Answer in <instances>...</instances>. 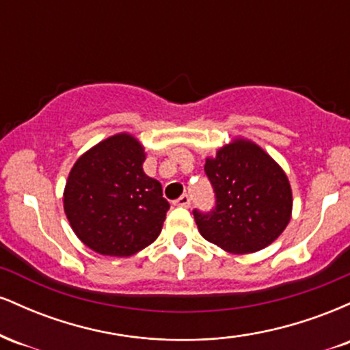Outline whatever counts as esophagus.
<instances>
[{
    "label": "esophagus",
    "mask_w": 350,
    "mask_h": 350,
    "mask_svg": "<svg viewBox=\"0 0 350 350\" xmlns=\"http://www.w3.org/2000/svg\"><path fill=\"white\" fill-rule=\"evenodd\" d=\"M174 204L179 207H189L191 206V198L187 194H183L178 200H174Z\"/></svg>",
    "instance_id": "obj_1"
}]
</instances>
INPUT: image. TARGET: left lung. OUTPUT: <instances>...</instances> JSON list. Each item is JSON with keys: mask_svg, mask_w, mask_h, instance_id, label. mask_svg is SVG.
<instances>
[{"mask_svg": "<svg viewBox=\"0 0 350 350\" xmlns=\"http://www.w3.org/2000/svg\"><path fill=\"white\" fill-rule=\"evenodd\" d=\"M207 179L215 204L208 212L194 208L200 235L230 253H253L280 237L291 217V187L286 174L262 148L245 139L207 159Z\"/></svg>", "mask_w": 350, "mask_h": 350, "instance_id": "8db88e82", "label": "left lung"}]
</instances>
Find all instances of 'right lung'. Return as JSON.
<instances>
[{
    "instance_id": "add662e5",
    "label": "right lung",
    "mask_w": 350,
    "mask_h": 350,
    "mask_svg": "<svg viewBox=\"0 0 350 350\" xmlns=\"http://www.w3.org/2000/svg\"><path fill=\"white\" fill-rule=\"evenodd\" d=\"M144 151L122 133L80 156L64 191L75 235L100 255L130 256L154 242L170 202L161 184L144 174Z\"/></svg>"
}]
</instances>
